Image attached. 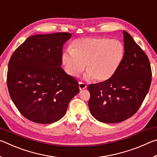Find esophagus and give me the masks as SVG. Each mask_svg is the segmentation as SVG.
I'll list each match as a JSON object with an SVG mask.
<instances>
[{
    "label": "esophagus",
    "mask_w": 157,
    "mask_h": 157,
    "mask_svg": "<svg viewBox=\"0 0 157 157\" xmlns=\"http://www.w3.org/2000/svg\"><path fill=\"white\" fill-rule=\"evenodd\" d=\"M79 90H83L86 88V85L84 83H82V82H79Z\"/></svg>",
    "instance_id": "esophagus-1"
}]
</instances>
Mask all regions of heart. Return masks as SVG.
I'll list each match as a JSON object with an SVG mask.
<instances>
[{
    "instance_id": "b5f03b06",
    "label": "heart",
    "mask_w": 157,
    "mask_h": 157,
    "mask_svg": "<svg viewBox=\"0 0 157 157\" xmlns=\"http://www.w3.org/2000/svg\"><path fill=\"white\" fill-rule=\"evenodd\" d=\"M124 55L123 43L117 39L87 37L78 39L62 53L65 72L76 78L85 68L84 78L105 82L112 78L120 67Z\"/></svg>"
}]
</instances>
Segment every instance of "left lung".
<instances>
[{
  "label": "left lung",
  "instance_id": "8db88e82",
  "mask_svg": "<svg viewBox=\"0 0 157 157\" xmlns=\"http://www.w3.org/2000/svg\"><path fill=\"white\" fill-rule=\"evenodd\" d=\"M124 55L112 78L90 84L91 115L104 123H121L139 110L152 81L150 61L129 33L123 30Z\"/></svg>",
  "mask_w": 157,
  "mask_h": 157
}]
</instances>
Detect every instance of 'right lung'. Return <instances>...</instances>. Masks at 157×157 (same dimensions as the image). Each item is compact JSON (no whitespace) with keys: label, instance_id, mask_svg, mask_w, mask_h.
<instances>
[{"label":"right lung","instance_id":"right-lung-1","mask_svg":"<svg viewBox=\"0 0 157 157\" xmlns=\"http://www.w3.org/2000/svg\"><path fill=\"white\" fill-rule=\"evenodd\" d=\"M68 33L31 36L18 46L8 63L10 95L28 120L50 124L65 115L71 99L79 91L78 82L62 66Z\"/></svg>","mask_w":157,"mask_h":157}]
</instances>
